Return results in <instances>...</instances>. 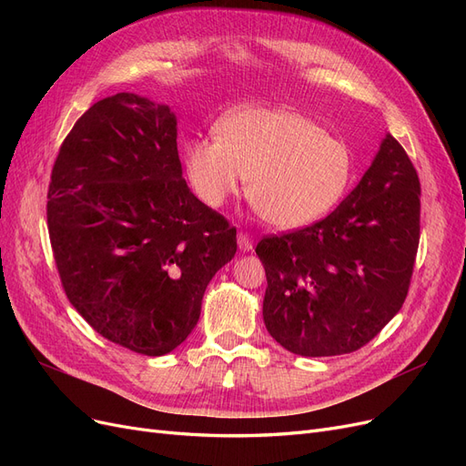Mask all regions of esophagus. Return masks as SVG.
Segmentation results:
<instances>
[{
  "instance_id": "34e87169",
  "label": "esophagus",
  "mask_w": 466,
  "mask_h": 466,
  "mask_svg": "<svg viewBox=\"0 0 466 466\" xmlns=\"http://www.w3.org/2000/svg\"><path fill=\"white\" fill-rule=\"evenodd\" d=\"M237 243H238V248H241L243 252L252 250V245H255V243H252V237L247 235V233H243V231L237 235Z\"/></svg>"
}]
</instances>
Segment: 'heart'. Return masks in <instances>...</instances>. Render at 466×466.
<instances>
[{"instance_id":"1","label":"heart","mask_w":466,"mask_h":466,"mask_svg":"<svg viewBox=\"0 0 466 466\" xmlns=\"http://www.w3.org/2000/svg\"><path fill=\"white\" fill-rule=\"evenodd\" d=\"M185 168L194 194L221 208L248 178V200L279 229L315 223L344 198L354 155L298 112L245 108L225 116L218 139H192Z\"/></svg>"}]
</instances>
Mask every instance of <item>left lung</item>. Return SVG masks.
Wrapping results in <instances>:
<instances>
[{"label":"left lung","instance_id":"8db88e82","mask_svg":"<svg viewBox=\"0 0 466 466\" xmlns=\"http://www.w3.org/2000/svg\"><path fill=\"white\" fill-rule=\"evenodd\" d=\"M420 243V178L390 134L332 214L264 237L262 315L278 344L307 358L356 351L400 311Z\"/></svg>","mask_w":466,"mask_h":466}]
</instances>
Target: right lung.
<instances>
[{
    "label": "right lung",
    "mask_w": 466,
    "mask_h": 466,
    "mask_svg": "<svg viewBox=\"0 0 466 466\" xmlns=\"http://www.w3.org/2000/svg\"><path fill=\"white\" fill-rule=\"evenodd\" d=\"M46 216L69 303L144 356L187 340L209 279L237 252V229L182 178L175 112L134 93L103 98L74 124Z\"/></svg>",
    "instance_id": "right-lung-1"
}]
</instances>
